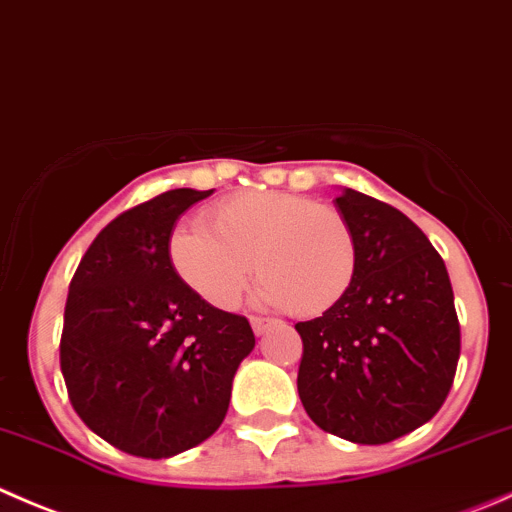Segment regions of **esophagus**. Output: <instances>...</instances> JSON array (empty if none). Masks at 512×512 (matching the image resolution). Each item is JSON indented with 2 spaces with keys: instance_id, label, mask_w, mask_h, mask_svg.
I'll use <instances>...</instances> for the list:
<instances>
[{
  "instance_id": "34e87169",
  "label": "esophagus",
  "mask_w": 512,
  "mask_h": 512,
  "mask_svg": "<svg viewBox=\"0 0 512 512\" xmlns=\"http://www.w3.org/2000/svg\"><path fill=\"white\" fill-rule=\"evenodd\" d=\"M273 326L271 318H261V316H251V328H254L256 336H263V333L268 331V328Z\"/></svg>"
}]
</instances>
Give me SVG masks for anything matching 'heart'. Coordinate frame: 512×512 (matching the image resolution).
Masks as SVG:
<instances>
[{
    "instance_id": "b5f03b06",
    "label": "heart",
    "mask_w": 512,
    "mask_h": 512,
    "mask_svg": "<svg viewBox=\"0 0 512 512\" xmlns=\"http://www.w3.org/2000/svg\"><path fill=\"white\" fill-rule=\"evenodd\" d=\"M206 226L169 236V263L209 306L231 311L244 296L251 258L256 298L301 318L331 311L356 276V239L333 206L281 191H244L211 206Z\"/></svg>"
}]
</instances>
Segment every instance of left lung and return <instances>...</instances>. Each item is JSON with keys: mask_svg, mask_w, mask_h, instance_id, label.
I'll return each instance as SVG.
<instances>
[{"mask_svg": "<svg viewBox=\"0 0 512 512\" xmlns=\"http://www.w3.org/2000/svg\"><path fill=\"white\" fill-rule=\"evenodd\" d=\"M336 209L356 239L346 296L296 323L298 396L326 433L381 445L428 423L453 386L460 326L443 258L393 206L343 189Z\"/></svg>", "mask_w": 512, "mask_h": 512, "instance_id": "1", "label": "left lung"}]
</instances>
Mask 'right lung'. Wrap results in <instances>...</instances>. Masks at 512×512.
<instances>
[{"label": "right lung", "instance_id": "right-lung-1", "mask_svg": "<svg viewBox=\"0 0 512 512\" xmlns=\"http://www.w3.org/2000/svg\"><path fill=\"white\" fill-rule=\"evenodd\" d=\"M211 194L174 189L116 216L69 283L59 346L69 401L99 438L139 458L214 435L256 346L244 316L201 301L169 263L179 216Z\"/></svg>", "mask_w": 512, "mask_h": 512}]
</instances>
